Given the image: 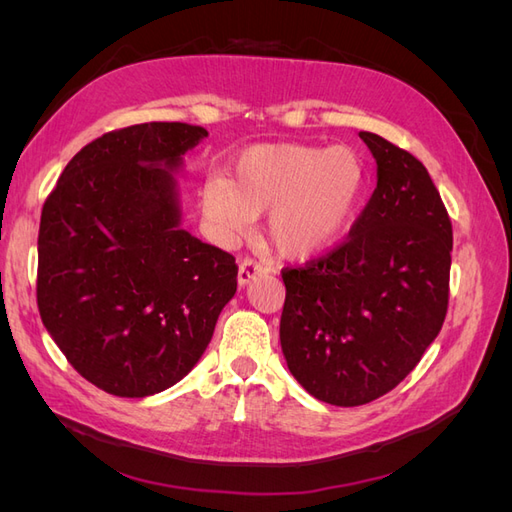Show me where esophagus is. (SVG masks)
Instances as JSON below:
<instances>
[{
    "label": "esophagus",
    "mask_w": 512,
    "mask_h": 512,
    "mask_svg": "<svg viewBox=\"0 0 512 512\" xmlns=\"http://www.w3.org/2000/svg\"><path fill=\"white\" fill-rule=\"evenodd\" d=\"M262 273H265V267H262L260 262H256V260H252V258H243V260L239 262V275H237V280H239L241 286H245V284H250L252 280H256V277L262 275Z\"/></svg>",
    "instance_id": "34e87169"
}]
</instances>
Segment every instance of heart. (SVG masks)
Instances as JSON below:
<instances>
[{
    "mask_svg": "<svg viewBox=\"0 0 512 512\" xmlns=\"http://www.w3.org/2000/svg\"><path fill=\"white\" fill-rule=\"evenodd\" d=\"M365 185V162L348 145H258L237 158L230 181L215 177L205 185L203 211L222 235H239L271 211V245L301 260L342 237Z\"/></svg>",
    "mask_w": 512,
    "mask_h": 512,
    "instance_id": "obj_1",
    "label": "heart"
}]
</instances>
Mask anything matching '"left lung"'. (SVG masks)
Instances as JSON below:
<instances>
[{"mask_svg": "<svg viewBox=\"0 0 512 512\" xmlns=\"http://www.w3.org/2000/svg\"><path fill=\"white\" fill-rule=\"evenodd\" d=\"M378 185L342 243L282 269L280 342L290 374L331 406L369 404L404 380L448 309L453 224L427 168L359 132Z\"/></svg>", "mask_w": 512, "mask_h": 512, "instance_id": "8db88e82", "label": "left lung"}]
</instances>
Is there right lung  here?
<instances>
[{
  "mask_svg": "<svg viewBox=\"0 0 512 512\" xmlns=\"http://www.w3.org/2000/svg\"><path fill=\"white\" fill-rule=\"evenodd\" d=\"M205 136L179 121L106 132L44 200L40 318L68 363L111 395L147 397L188 376L237 292L235 256L179 228L170 170Z\"/></svg>",
  "mask_w": 512,
  "mask_h": 512,
  "instance_id": "add662e5",
  "label": "right lung"
}]
</instances>
